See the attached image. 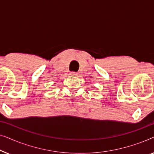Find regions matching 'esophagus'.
Returning <instances> with one entry per match:
<instances>
[{"label": "esophagus", "instance_id": "1", "mask_svg": "<svg viewBox=\"0 0 154 154\" xmlns=\"http://www.w3.org/2000/svg\"><path fill=\"white\" fill-rule=\"evenodd\" d=\"M71 75H77V73L75 72V71H71Z\"/></svg>", "mask_w": 154, "mask_h": 154}]
</instances>
